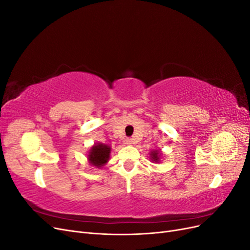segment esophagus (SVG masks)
Listing matches in <instances>:
<instances>
[{
    "label": "esophagus",
    "mask_w": 250,
    "mask_h": 250,
    "mask_svg": "<svg viewBox=\"0 0 250 250\" xmlns=\"http://www.w3.org/2000/svg\"><path fill=\"white\" fill-rule=\"evenodd\" d=\"M126 144H127V145H132L133 140L132 139H126Z\"/></svg>",
    "instance_id": "1"
}]
</instances>
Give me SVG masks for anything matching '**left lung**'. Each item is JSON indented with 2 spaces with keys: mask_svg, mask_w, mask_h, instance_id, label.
I'll list each match as a JSON object with an SVG mask.
<instances>
[{
  "mask_svg": "<svg viewBox=\"0 0 250 250\" xmlns=\"http://www.w3.org/2000/svg\"><path fill=\"white\" fill-rule=\"evenodd\" d=\"M150 161L152 163H161V158H162V152L161 150H151L149 153Z\"/></svg>",
  "mask_w": 250,
  "mask_h": 250,
  "instance_id": "left-lung-1",
  "label": "left lung"
}]
</instances>
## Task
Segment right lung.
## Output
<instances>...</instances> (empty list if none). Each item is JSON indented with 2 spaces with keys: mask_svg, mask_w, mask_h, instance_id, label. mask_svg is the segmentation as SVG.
Segmentation results:
<instances>
[{
  "mask_svg": "<svg viewBox=\"0 0 250 250\" xmlns=\"http://www.w3.org/2000/svg\"><path fill=\"white\" fill-rule=\"evenodd\" d=\"M111 147L103 143H96L90 147L87 153V161L90 166L101 169L109 161Z\"/></svg>",
  "mask_w": 250,
  "mask_h": 250,
  "instance_id": "1",
  "label": "right lung"
}]
</instances>
